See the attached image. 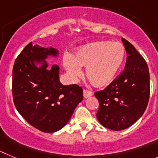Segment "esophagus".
I'll return each mask as SVG.
<instances>
[{
	"mask_svg": "<svg viewBox=\"0 0 158 158\" xmlns=\"http://www.w3.org/2000/svg\"><path fill=\"white\" fill-rule=\"evenodd\" d=\"M92 95V92L91 91H90V90H83V97H84L85 98H89V97H90V96Z\"/></svg>",
	"mask_w": 158,
	"mask_h": 158,
	"instance_id": "obj_1",
	"label": "esophagus"
}]
</instances>
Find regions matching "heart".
I'll list each match as a JSON object with an SVG mask.
<instances>
[{
  "mask_svg": "<svg viewBox=\"0 0 158 158\" xmlns=\"http://www.w3.org/2000/svg\"><path fill=\"white\" fill-rule=\"evenodd\" d=\"M126 56V50L118 42L97 41L79 48L73 56H67L64 65L73 79L82 74L80 67H86V75L95 87L107 86L117 76Z\"/></svg>",
  "mask_w": 158,
  "mask_h": 158,
  "instance_id": "obj_1",
  "label": "heart"
}]
</instances>
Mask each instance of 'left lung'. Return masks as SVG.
I'll use <instances>...</instances> for the list:
<instances>
[{"label": "left lung", "mask_w": 158, "mask_h": 158, "mask_svg": "<svg viewBox=\"0 0 158 158\" xmlns=\"http://www.w3.org/2000/svg\"><path fill=\"white\" fill-rule=\"evenodd\" d=\"M127 51L124 71L102 90L96 91V114L106 128L123 130L132 126L147 107L150 94L149 72L145 59L134 45L123 39Z\"/></svg>", "instance_id": "1"}]
</instances>
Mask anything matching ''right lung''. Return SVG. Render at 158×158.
<instances>
[{
  "label": "right lung",
  "instance_id": "add662e5",
  "mask_svg": "<svg viewBox=\"0 0 158 158\" xmlns=\"http://www.w3.org/2000/svg\"><path fill=\"white\" fill-rule=\"evenodd\" d=\"M56 56L57 50L28 44L22 50L13 69V102L17 111L31 126L44 133L58 131L65 126L83 100V88L77 84L64 86L59 79V68L47 70L33 61Z\"/></svg>",
  "mask_w": 158,
  "mask_h": 158
}]
</instances>
